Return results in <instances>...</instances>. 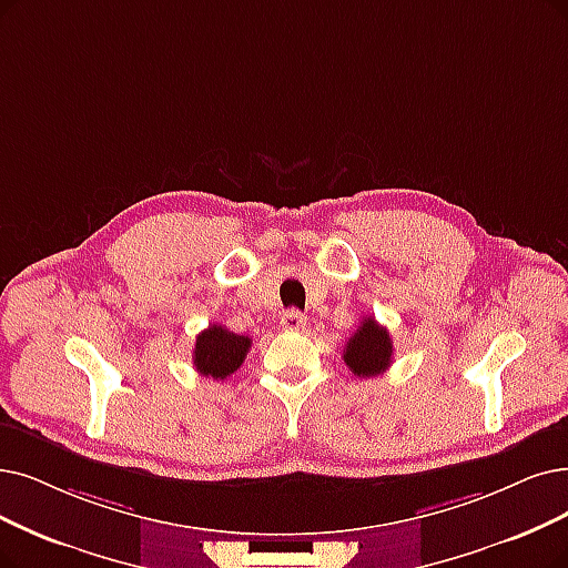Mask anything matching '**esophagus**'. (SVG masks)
<instances>
[{
	"mask_svg": "<svg viewBox=\"0 0 568 568\" xmlns=\"http://www.w3.org/2000/svg\"><path fill=\"white\" fill-rule=\"evenodd\" d=\"M280 324H282V328L284 331H303L305 328V324H307V320H305V316L298 312V310H288V312H284L282 314V320H280Z\"/></svg>",
	"mask_w": 568,
	"mask_h": 568,
	"instance_id": "esophagus-1",
	"label": "esophagus"
}]
</instances>
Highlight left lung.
I'll list each match as a JSON object with an SVG mask.
<instances>
[{"label": "left lung", "mask_w": 568, "mask_h": 568, "mask_svg": "<svg viewBox=\"0 0 568 568\" xmlns=\"http://www.w3.org/2000/svg\"><path fill=\"white\" fill-rule=\"evenodd\" d=\"M343 358L347 368L358 377L382 375L392 366L394 345L389 331L379 326L373 316H366L356 328V333L347 339Z\"/></svg>", "instance_id": "8db88e82"}]
</instances>
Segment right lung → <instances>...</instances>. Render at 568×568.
<instances>
[{
  "label": "right lung",
  "instance_id": "right-lung-1",
  "mask_svg": "<svg viewBox=\"0 0 568 568\" xmlns=\"http://www.w3.org/2000/svg\"><path fill=\"white\" fill-rule=\"evenodd\" d=\"M248 347H252V339L246 335L212 324L195 337L193 366L202 377L225 379L242 366Z\"/></svg>",
  "mask_w": 568,
  "mask_h": 568
}]
</instances>
